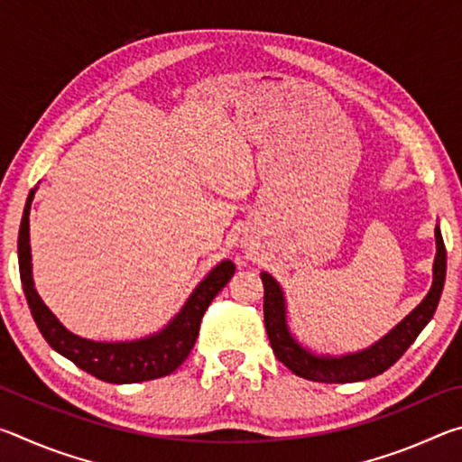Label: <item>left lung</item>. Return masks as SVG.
Wrapping results in <instances>:
<instances>
[{
    "label": "left lung",
    "mask_w": 462,
    "mask_h": 462,
    "mask_svg": "<svg viewBox=\"0 0 462 462\" xmlns=\"http://www.w3.org/2000/svg\"><path fill=\"white\" fill-rule=\"evenodd\" d=\"M436 256L432 264V287L428 295L405 316L393 330H389L371 346L346 355H318L295 338L287 322V297L279 281L271 273L263 271L264 287V326L275 356L297 377L318 383H355L377 377L387 371L405 350H408L418 334L432 319L440 301L444 279H447V248H444L440 226L436 224Z\"/></svg>",
    "instance_id": "1"
}]
</instances>
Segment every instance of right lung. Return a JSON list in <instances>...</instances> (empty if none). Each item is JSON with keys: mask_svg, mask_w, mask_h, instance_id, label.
<instances>
[{"mask_svg": "<svg viewBox=\"0 0 462 462\" xmlns=\"http://www.w3.org/2000/svg\"><path fill=\"white\" fill-rule=\"evenodd\" d=\"M36 187L30 191L22 216L20 234H18V264L20 279L24 287L26 300L38 330L44 340L69 361L75 363L79 369L88 371L93 377L101 381L116 383H140L165 377L181 365L187 355L191 353L195 340L199 334V322L214 297L222 291L226 283L232 279L234 267L232 261H222L199 281L187 297L183 308L177 311L173 319L162 330L138 340L122 342H101L81 338V336L67 330L59 322V318L44 306L42 297L38 295L32 279V253H30V208H32Z\"/></svg>", "mask_w": 462, "mask_h": 462, "instance_id": "obj_1", "label": "right lung"}]
</instances>
